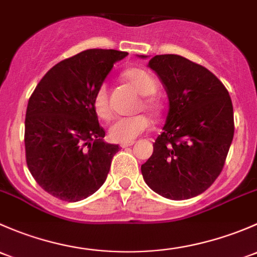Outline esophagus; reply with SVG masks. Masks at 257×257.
<instances>
[{"label": "esophagus", "instance_id": "esophagus-1", "mask_svg": "<svg viewBox=\"0 0 257 257\" xmlns=\"http://www.w3.org/2000/svg\"><path fill=\"white\" fill-rule=\"evenodd\" d=\"M135 142L134 141H131V142H126V144H121L120 145V147H122V148H126V147H130V146H132V145H134Z\"/></svg>", "mask_w": 257, "mask_h": 257}]
</instances>
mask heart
Returning <instances> with one entry per match:
<instances>
[{
  "instance_id": "b5f03b06",
  "label": "heart",
  "mask_w": 257,
  "mask_h": 257,
  "mask_svg": "<svg viewBox=\"0 0 257 257\" xmlns=\"http://www.w3.org/2000/svg\"><path fill=\"white\" fill-rule=\"evenodd\" d=\"M123 78L130 85L141 94L142 100L140 104V109H144L153 115H158L161 112V102L155 96L157 90V83L148 71L141 68H131L123 73ZM92 106L94 111L102 120H109L111 116V106L109 100V88L106 84H101L95 91L92 97ZM151 120L145 113L132 116V117L117 118L109 127V139L112 142L117 144H126L131 142L137 136L150 128Z\"/></svg>"
}]
</instances>
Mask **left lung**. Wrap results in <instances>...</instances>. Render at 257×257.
Segmentation results:
<instances>
[{
    "mask_svg": "<svg viewBox=\"0 0 257 257\" xmlns=\"http://www.w3.org/2000/svg\"><path fill=\"white\" fill-rule=\"evenodd\" d=\"M148 67L167 90L169 111L142 176L162 197L189 199L223 171L234 137L231 99L211 71L181 55H155Z\"/></svg>",
    "mask_w": 257,
    "mask_h": 257,
    "instance_id": "8db88e82",
    "label": "left lung"
}]
</instances>
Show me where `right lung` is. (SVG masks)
I'll return each mask as SVG.
<instances>
[{
  "mask_svg": "<svg viewBox=\"0 0 257 257\" xmlns=\"http://www.w3.org/2000/svg\"><path fill=\"white\" fill-rule=\"evenodd\" d=\"M128 53L88 49L55 64L28 101L25 122L26 161L37 183L65 202H78L106 181L118 145L102 141L92 106L96 89L113 63Z\"/></svg>",
  "mask_w": 257,
  "mask_h": 257,
  "instance_id": "add662e5",
  "label": "right lung"
}]
</instances>
